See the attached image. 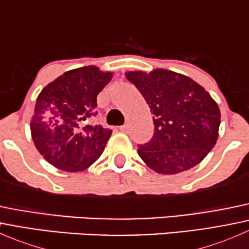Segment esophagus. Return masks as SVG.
I'll return each mask as SVG.
<instances>
[{
	"mask_svg": "<svg viewBox=\"0 0 249 249\" xmlns=\"http://www.w3.org/2000/svg\"><path fill=\"white\" fill-rule=\"evenodd\" d=\"M127 129H129V126H127V125H123V126H119V130L122 132H127Z\"/></svg>",
	"mask_w": 249,
	"mask_h": 249,
	"instance_id": "obj_1",
	"label": "esophagus"
}]
</instances>
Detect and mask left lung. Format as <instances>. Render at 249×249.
<instances>
[{"label":"left lung","mask_w":249,"mask_h":249,"mask_svg":"<svg viewBox=\"0 0 249 249\" xmlns=\"http://www.w3.org/2000/svg\"><path fill=\"white\" fill-rule=\"evenodd\" d=\"M125 76L153 113L154 136L139 147L145 165L161 175H176L200 164L218 140L217 102L195 80L177 72L157 69Z\"/></svg>","instance_id":"8db88e82"}]
</instances>
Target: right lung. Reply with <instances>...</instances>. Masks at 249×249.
I'll list each match as a JSON object with an SVG mask.
<instances>
[{
  "label": "right lung",
  "mask_w": 249,
  "mask_h": 249,
  "mask_svg": "<svg viewBox=\"0 0 249 249\" xmlns=\"http://www.w3.org/2000/svg\"><path fill=\"white\" fill-rule=\"evenodd\" d=\"M112 72L85 66L65 72L43 88L31 118V136L44 159L56 169L78 172L94 164L112 131L92 125L96 97Z\"/></svg>",
  "instance_id": "1"
}]
</instances>
